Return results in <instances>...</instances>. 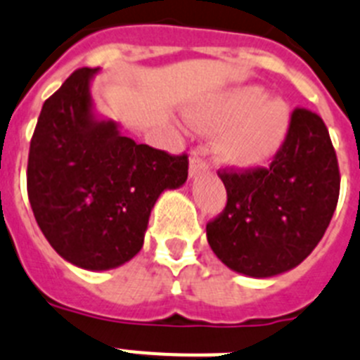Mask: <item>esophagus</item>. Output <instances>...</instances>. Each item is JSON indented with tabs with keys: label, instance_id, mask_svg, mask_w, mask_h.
<instances>
[{
	"label": "esophagus",
	"instance_id": "esophagus-1",
	"mask_svg": "<svg viewBox=\"0 0 360 360\" xmlns=\"http://www.w3.org/2000/svg\"><path fill=\"white\" fill-rule=\"evenodd\" d=\"M205 170H206V162L199 158V154H195V152H193L192 158H190V167H188L190 177L199 176V174H202Z\"/></svg>",
	"mask_w": 360,
	"mask_h": 360
}]
</instances>
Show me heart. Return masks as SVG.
Segmentation results:
<instances>
[{
	"instance_id": "obj_1",
	"label": "heart",
	"mask_w": 360,
	"mask_h": 360,
	"mask_svg": "<svg viewBox=\"0 0 360 360\" xmlns=\"http://www.w3.org/2000/svg\"><path fill=\"white\" fill-rule=\"evenodd\" d=\"M193 127L223 130L214 146L221 165L248 172L266 165L283 145L290 108L281 98H264L259 86H240L188 114Z\"/></svg>"
}]
</instances>
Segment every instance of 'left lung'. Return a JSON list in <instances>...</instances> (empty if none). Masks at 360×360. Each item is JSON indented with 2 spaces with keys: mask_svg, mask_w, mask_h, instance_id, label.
Returning a JSON list of instances; mask_svg holds the SVG:
<instances>
[{
  "mask_svg": "<svg viewBox=\"0 0 360 360\" xmlns=\"http://www.w3.org/2000/svg\"><path fill=\"white\" fill-rule=\"evenodd\" d=\"M228 201L206 224L214 254L230 270L268 279L299 266L323 239L339 199V165L324 121L293 110L270 168L219 174Z\"/></svg>",
  "mask_w": 360,
  "mask_h": 360,
  "instance_id": "8db88e82",
  "label": "left lung"
}]
</instances>
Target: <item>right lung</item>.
Listing matches in <instances>:
<instances>
[{
	"label": "right lung",
	"mask_w": 360,
	"mask_h": 360,
	"mask_svg": "<svg viewBox=\"0 0 360 360\" xmlns=\"http://www.w3.org/2000/svg\"><path fill=\"white\" fill-rule=\"evenodd\" d=\"M99 70L79 68L46 99L27 168L37 226L65 261L90 271L136 257L159 195L188 177L186 155L137 145L96 112Z\"/></svg>",
	"instance_id": "1"
}]
</instances>
